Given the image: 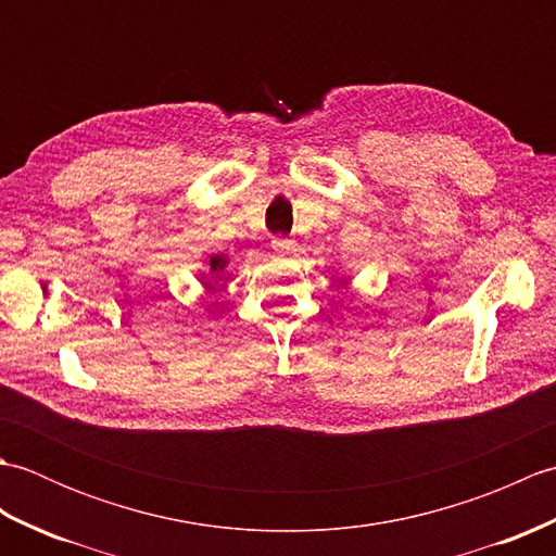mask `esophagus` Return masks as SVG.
Returning <instances> with one entry per match:
<instances>
[{
    "mask_svg": "<svg viewBox=\"0 0 556 556\" xmlns=\"http://www.w3.org/2000/svg\"><path fill=\"white\" fill-rule=\"evenodd\" d=\"M271 248H275V253H279V255H289L293 248H296V241L285 239V236H277V239H271Z\"/></svg>",
    "mask_w": 556,
    "mask_h": 556,
    "instance_id": "esophagus-1",
    "label": "esophagus"
}]
</instances>
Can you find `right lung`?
I'll return each instance as SVG.
<instances>
[{
	"label": "right lung",
	"instance_id": "right-lung-1",
	"mask_svg": "<svg viewBox=\"0 0 556 556\" xmlns=\"http://www.w3.org/2000/svg\"><path fill=\"white\" fill-rule=\"evenodd\" d=\"M227 263H229V260L224 255H212L210 257V271H212V275H219V271L227 267Z\"/></svg>",
	"mask_w": 556,
	"mask_h": 556
}]
</instances>
